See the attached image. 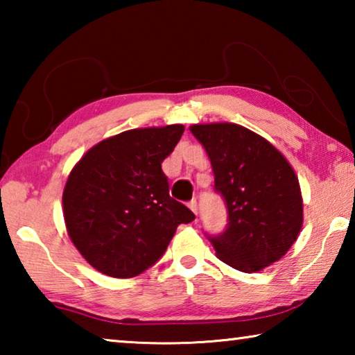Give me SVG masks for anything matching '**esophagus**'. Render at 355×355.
Segmentation results:
<instances>
[{"label":"esophagus","instance_id":"esophagus-1","mask_svg":"<svg viewBox=\"0 0 355 355\" xmlns=\"http://www.w3.org/2000/svg\"><path fill=\"white\" fill-rule=\"evenodd\" d=\"M189 208H191V211L194 213L196 216H197V213H199V207H197V202L196 200H191L189 202Z\"/></svg>","mask_w":355,"mask_h":355}]
</instances>
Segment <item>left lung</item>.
I'll return each mask as SVG.
<instances>
[{"mask_svg": "<svg viewBox=\"0 0 355 355\" xmlns=\"http://www.w3.org/2000/svg\"><path fill=\"white\" fill-rule=\"evenodd\" d=\"M189 130L207 150L214 188L228 209L227 230L209 238L216 255L249 274L279 261L304 222L302 192L291 164L268 139L241 125L197 123Z\"/></svg>", "mask_w": 355, "mask_h": 355, "instance_id": "1", "label": "left lung"}]
</instances>
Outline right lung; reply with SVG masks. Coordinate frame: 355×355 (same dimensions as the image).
I'll return each mask as SVG.
<instances>
[{
  "mask_svg": "<svg viewBox=\"0 0 355 355\" xmlns=\"http://www.w3.org/2000/svg\"><path fill=\"white\" fill-rule=\"evenodd\" d=\"M183 125L135 128L95 144L62 192L65 228L78 252L110 277L130 279L159 260L180 224L196 216L169 196L161 163Z\"/></svg>",
  "mask_w": 355,
  "mask_h": 355,
  "instance_id": "add662e5",
  "label": "right lung"
}]
</instances>
